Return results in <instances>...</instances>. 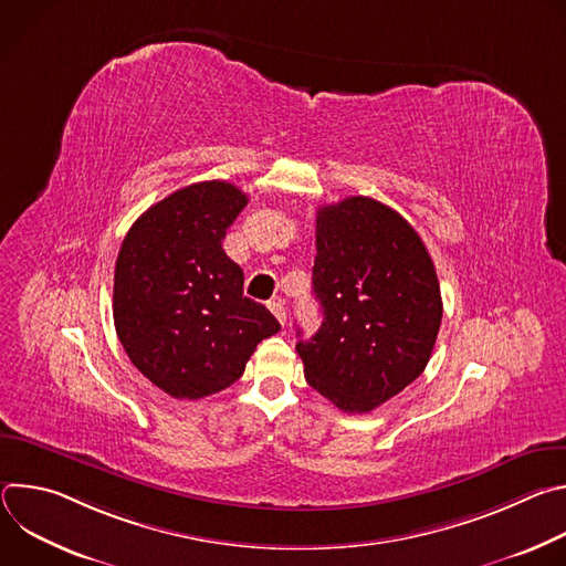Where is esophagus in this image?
Here are the masks:
<instances>
[{"label": "esophagus", "mask_w": 566, "mask_h": 566, "mask_svg": "<svg viewBox=\"0 0 566 566\" xmlns=\"http://www.w3.org/2000/svg\"><path fill=\"white\" fill-rule=\"evenodd\" d=\"M269 308H271V313L277 317L280 325H284V322H286V308H284L282 300H271V302H269Z\"/></svg>", "instance_id": "obj_1"}]
</instances>
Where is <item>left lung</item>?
Here are the masks:
<instances>
[{
	"label": "left lung",
	"mask_w": 566,
	"mask_h": 566,
	"mask_svg": "<svg viewBox=\"0 0 566 566\" xmlns=\"http://www.w3.org/2000/svg\"><path fill=\"white\" fill-rule=\"evenodd\" d=\"M315 249L322 325L295 349L313 389L365 415L423 374L443 315L437 271L419 232L369 197L317 208Z\"/></svg>",
	"instance_id": "1"
}]
</instances>
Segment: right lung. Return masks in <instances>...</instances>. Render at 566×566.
<instances>
[{
	"label": "right lung",
	"instance_id": "right-lung-1",
	"mask_svg": "<svg viewBox=\"0 0 566 566\" xmlns=\"http://www.w3.org/2000/svg\"><path fill=\"white\" fill-rule=\"evenodd\" d=\"M247 203L232 184H192L147 208L123 239L116 334L134 367L172 398L230 387L280 332L275 315L244 295V273L221 249Z\"/></svg>",
	"mask_w": 566,
	"mask_h": 566
}]
</instances>
